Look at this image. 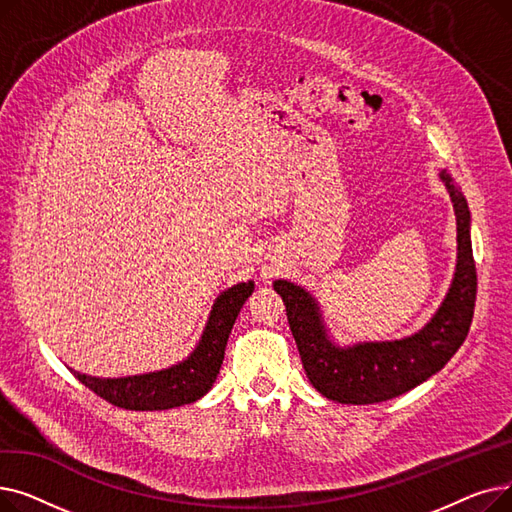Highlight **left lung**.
<instances>
[{"instance_id":"8db88e82","label":"left lung","mask_w":512,"mask_h":512,"mask_svg":"<svg viewBox=\"0 0 512 512\" xmlns=\"http://www.w3.org/2000/svg\"><path fill=\"white\" fill-rule=\"evenodd\" d=\"M440 178L454 203L459 261L442 307L415 336L340 348L328 340L311 294L286 280L274 282V290L286 305L290 332L297 340L307 378L326 398L344 405H371L405 394L432 378L465 342L477 297L469 207L461 188L446 170L440 172Z\"/></svg>"}]
</instances>
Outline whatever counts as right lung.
<instances>
[{
  "mask_svg": "<svg viewBox=\"0 0 512 512\" xmlns=\"http://www.w3.org/2000/svg\"><path fill=\"white\" fill-rule=\"evenodd\" d=\"M255 284L242 282L226 292L213 303L207 328L201 336L199 346L186 361L155 373L132 375V378L101 380L85 373H76L78 382H83L103 400L114 407L128 411H164L182 405H191L199 400L215 382L224 361V351L234 321L251 297Z\"/></svg>",
  "mask_w": 512,
  "mask_h": 512,
  "instance_id": "1",
  "label": "right lung"
}]
</instances>
